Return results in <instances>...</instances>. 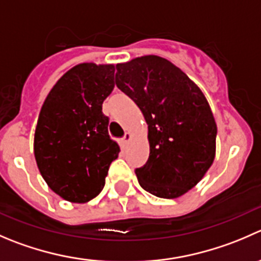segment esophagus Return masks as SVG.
I'll use <instances>...</instances> for the list:
<instances>
[{"mask_svg": "<svg viewBox=\"0 0 261 261\" xmlns=\"http://www.w3.org/2000/svg\"><path fill=\"white\" fill-rule=\"evenodd\" d=\"M130 140H131V134L130 133H126L125 135H123V138H122V143L126 145V144H127Z\"/></svg>", "mask_w": 261, "mask_h": 261, "instance_id": "obj_1", "label": "esophagus"}]
</instances>
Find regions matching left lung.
<instances>
[{"label":"left lung","instance_id":"1","mask_svg":"<svg viewBox=\"0 0 261 261\" xmlns=\"http://www.w3.org/2000/svg\"><path fill=\"white\" fill-rule=\"evenodd\" d=\"M116 85L148 123L150 153L139 184L174 199L198 184L216 156L217 125L200 88L168 60L149 55L116 65Z\"/></svg>","mask_w":261,"mask_h":261}]
</instances>
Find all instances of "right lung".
<instances>
[{
  "mask_svg": "<svg viewBox=\"0 0 261 261\" xmlns=\"http://www.w3.org/2000/svg\"><path fill=\"white\" fill-rule=\"evenodd\" d=\"M115 88V65L80 63L50 89L38 117L34 155L49 189L71 203L103 190L120 146L108 135L102 105Z\"/></svg>",
  "mask_w": 261,
  "mask_h": 261,
  "instance_id": "add662e5",
  "label": "right lung"
}]
</instances>
